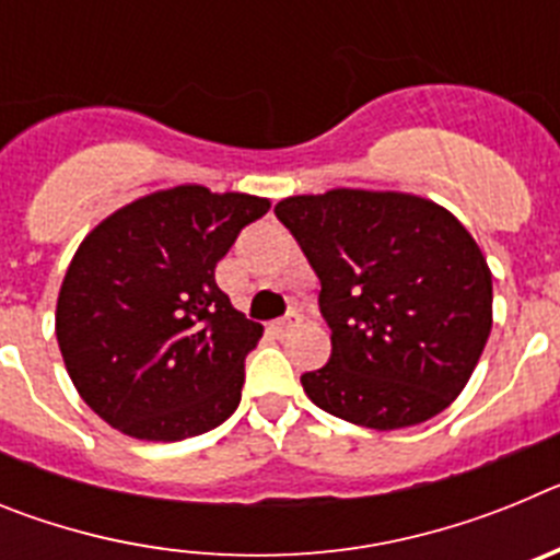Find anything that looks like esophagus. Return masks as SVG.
Returning a JSON list of instances; mask_svg holds the SVG:
<instances>
[{
  "mask_svg": "<svg viewBox=\"0 0 560 560\" xmlns=\"http://www.w3.org/2000/svg\"><path fill=\"white\" fill-rule=\"evenodd\" d=\"M296 325H300V314H296V311H291V314H285L283 319L271 323V328H275V334H291Z\"/></svg>",
  "mask_w": 560,
  "mask_h": 560,
  "instance_id": "1",
  "label": "esophagus"
}]
</instances>
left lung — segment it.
<instances>
[{
	"instance_id": "1",
	"label": "left lung",
	"mask_w": 560,
	"mask_h": 560,
	"mask_svg": "<svg viewBox=\"0 0 560 560\" xmlns=\"http://www.w3.org/2000/svg\"><path fill=\"white\" fill-rule=\"evenodd\" d=\"M314 266L330 361L303 375L316 407L355 427H418L457 398L493 325L482 249L446 207L336 187L275 207Z\"/></svg>"
}]
</instances>
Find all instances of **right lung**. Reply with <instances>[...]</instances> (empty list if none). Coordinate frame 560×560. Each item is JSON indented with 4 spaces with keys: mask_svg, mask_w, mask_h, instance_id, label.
Here are the masks:
<instances>
[{
    "mask_svg": "<svg viewBox=\"0 0 560 560\" xmlns=\"http://www.w3.org/2000/svg\"><path fill=\"white\" fill-rule=\"evenodd\" d=\"M269 207L179 185L114 210L83 237L58 291L56 336L78 395L108 427L176 443L235 412L264 325L232 308L215 266Z\"/></svg>",
    "mask_w": 560,
    "mask_h": 560,
    "instance_id": "right-lung-1",
    "label": "right lung"
}]
</instances>
